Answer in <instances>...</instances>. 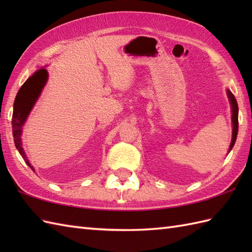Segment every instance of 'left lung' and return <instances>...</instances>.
I'll return each instance as SVG.
<instances>
[{
	"mask_svg": "<svg viewBox=\"0 0 252 252\" xmlns=\"http://www.w3.org/2000/svg\"><path fill=\"white\" fill-rule=\"evenodd\" d=\"M227 96L229 99V103H231L232 107V123H233V136H232V142L231 145H229V151L233 148L235 142H236V137H237V133H238V105L236 98L233 95L231 91L227 90Z\"/></svg>",
	"mask_w": 252,
	"mask_h": 252,
	"instance_id": "left-lung-1",
	"label": "left lung"
}]
</instances>
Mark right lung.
Wrapping results in <instances>:
<instances>
[{
	"instance_id": "obj_1",
	"label": "right lung",
	"mask_w": 252,
	"mask_h": 252,
	"mask_svg": "<svg viewBox=\"0 0 252 252\" xmlns=\"http://www.w3.org/2000/svg\"><path fill=\"white\" fill-rule=\"evenodd\" d=\"M49 78L46 69L41 68L36 70L28 80L23 84L16 95L15 103H14V111H13V119H12V126H13V136L14 143L16 148L18 149L21 157L29 165L32 171H34L29 160L27 159L25 151L23 148V143H21V132H23V126L28 118L31 109L33 108L36 99L43 90L44 85Z\"/></svg>"
}]
</instances>
